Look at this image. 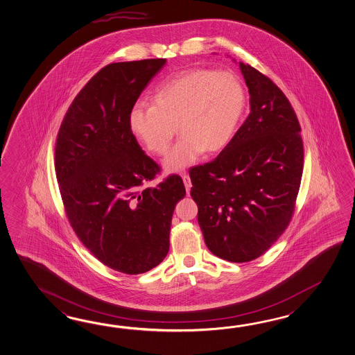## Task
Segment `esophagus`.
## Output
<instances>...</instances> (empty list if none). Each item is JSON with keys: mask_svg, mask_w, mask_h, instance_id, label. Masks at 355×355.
Returning a JSON list of instances; mask_svg holds the SVG:
<instances>
[{"mask_svg": "<svg viewBox=\"0 0 355 355\" xmlns=\"http://www.w3.org/2000/svg\"><path fill=\"white\" fill-rule=\"evenodd\" d=\"M182 180H183V183H184L186 192H187V195H189V189H191V180H189V174H183V175H182Z\"/></svg>", "mask_w": 355, "mask_h": 355, "instance_id": "obj_1", "label": "esophagus"}]
</instances>
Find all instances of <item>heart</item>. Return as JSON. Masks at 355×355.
Wrapping results in <instances>:
<instances>
[{
	"instance_id": "obj_1",
	"label": "heart",
	"mask_w": 355,
	"mask_h": 355,
	"mask_svg": "<svg viewBox=\"0 0 355 355\" xmlns=\"http://www.w3.org/2000/svg\"><path fill=\"white\" fill-rule=\"evenodd\" d=\"M153 105L136 104L128 126L157 155H164L177 132L182 137L164 159L169 173L196 163L205 151L218 153L232 141L245 113L243 84L230 72L206 69L183 71L155 90Z\"/></svg>"
}]
</instances>
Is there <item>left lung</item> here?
Masks as SVG:
<instances>
[{"instance_id": "obj_1", "label": "left lung", "mask_w": 355, "mask_h": 355, "mask_svg": "<svg viewBox=\"0 0 355 355\" xmlns=\"http://www.w3.org/2000/svg\"><path fill=\"white\" fill-rule=\"evenodd\" d=\"M251 112L213 162L189 169L207 248L223 260L260 257L289 225L303 173L297 114L275 84L239 62Z\"/></svg>"}]
</instances>
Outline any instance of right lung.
<instances>
[{
	"label": "right lung",
	"mask_w": 355,
	"mask_h": 355,
	"mask_svg": "<svg viewBox=\"0 0 355 355\" xmlns=\"http://www.w3.org/2000/svg\"><path fill=\"white\" fill-rule=\"evenodd\" d=\"M166 62L103 67L73 99L55 141V175L72 229L105 266L130 275L166 259L174 207L186 196L177 174L144 187L160 168L128 126L130 110Z\"/></svg>",
	"instance_id": "add662e5"
}]
</instances>
